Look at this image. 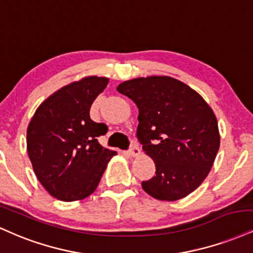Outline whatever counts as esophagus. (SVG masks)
I'll return each instance as SVG.
<instances>
[{
    "mask_svg": "<svg viewBox=\"0 0 253 253\" xmlns=\"http://www.w3.org/2000/svg\"><path fill=\"white\" fill-rule=\"evenodd\" d=\"M129 153H130V155H131V156H138V155H139V153H141V150H139L138 145L132 144L131 147H130Z\"/></svg>",
    "mask_w": 253,
    "mask_h": 253,
    "instance_id": "obj_1",
    "label": "esophagus"
}]
</instances>
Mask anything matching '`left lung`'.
<instances>
[{
	"label": "left lung",
	"instance_id": "8db88e82",
	"mask_svg": "<svg viewBox=\"0 0 253 253\" xmlns=\"http://www.w3.org/2000/svg\"><path fill=\"white\" fill-rule=\"evenodd\" d=\"M117 91L138 108L137 136L155 163V176L142 187L157 200L187 197L209 175L220 145L218 122L204 98L170 77L122 83Z\"/></svg>",
	"mask_w": 253,
	"mask_h": 253
}]
</instances>
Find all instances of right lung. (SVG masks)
Instances as JSON below:
<instances>
[{
  "instance_id": "add662e5",
  "label": "right lung",
  "mask_w": 253,
  "mask_h": 253,
  "mask_svg": "<svg viewBox=\"0 0 253 253\" xmlns=\"http://www.w3.org/2000/svg\"><path fill=\"white\" fill-rule=\"evenodd\" d=\"M108 83V78L91 76L64 86L39 106L29 122L27 150L34 173L59 200L88 197L116 155L98 142L108 126L90 118L92 103Z\"/></svg>"
}]
</instances>
